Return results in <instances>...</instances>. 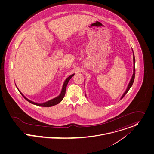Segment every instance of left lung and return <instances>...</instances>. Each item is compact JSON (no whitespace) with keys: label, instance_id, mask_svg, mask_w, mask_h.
<instances>
[{"label":"left lung","instance_id":"obj_1","mask_svg":"<svg viewBox=\"0 0 154 154\" xmlns=\"http://www.w3.org/2000/svg\"><path fill=\"white\" fill-rule=\"evenodd\" d=\"M132 51H133V50H132ZM133 60H134V73H133V75H132V78H131V80H130V82H129V85H128L127 88H126V91H125V93H123V94L122 96L120 99H122L125 96V94L128 93V91L131 88V87H132V85L133 83H134V82L135 75V58L134 51H133ZM85 96H86V95H85Z\"/></svg>","mask_w":154,"mask_h":154}]
</instances>
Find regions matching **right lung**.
<instances>
[{"instance_id":"1","label":"right lung","mask_w":154,"mask_h":154,"mask_svg":"<svg viewBox=\"0 0 154 154\" xmlns=\"http://www.w3.org/2000/svg\"><path fill=\"white\" fill-rule=\"evenodd\" d=\"M74 74H73L69 75V77H67V78L66 79V80L64 81V84H63V87H62V90H61V93L59 94V96H58L57 97H56L52 99L51 100H48V101H47V102H46L43 103H38L34 102H32V101L29 100V99H27L25 96H24V95H23V94L20 92V91L17 88V87L19 91L20 92V93L22 95V96H23L28 102H29L31 103H32V104H35V105L39 106H42V107H51V106H55V105H56V104L60 103L63 100V98H64V96H65V94H66V88H67V84H68L69 80L71 79V77H72L74 75ZM16 86H17V85H16Z\"/></svg>"}]
</instances>
